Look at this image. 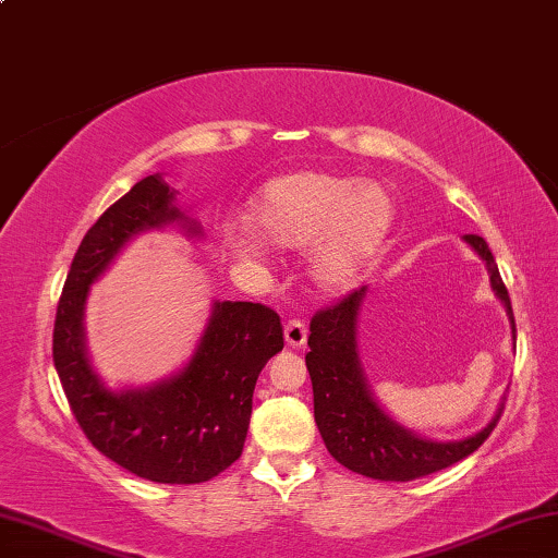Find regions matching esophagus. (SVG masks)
I'll return each mask as SVG.
<instances>
[{"mask_svg": "<svg viewBox=\"0 0 558 558\" xmlns=\"http://www.w3.org/2000/svg\"><path fill=\"white\" fill-rule=\"evenodd\" d=\"M286 342L292 349H298V347H302V344L307 342V327H305V323H302V319H288V325H286Z\"/></svg>", "mask_w": 558, "mask_h": 558, "instance_id": "34e87169", "label": "esophagus"}]
</instances>
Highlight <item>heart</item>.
<instances>
[{"mask_svg": "<svg viewBox=\"0 0 558 558\" xmlns=\"http://www.w3.org/2000/svg\"><path fill=\"white\" fill-rule=\"evenodd\" d=\"M396 221L389 189L359 177L298 169L260 186L248 206L251 231L270 248L307 250V276L319 290L356 286L379 260ZM235 233L226 251L239 260H258L260 243Z\"/></svg>", "mask_w": 558, "mask_h": 558, "instance_id": "b5f03b06", "label": "heart"}]
</instances>
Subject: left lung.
Returning a JSON list of instances; mask_svg holds the SVG:
<instances>
[{
  "label": "left lung",
  "instance_id": "8db88e82",
  "mask_svg": "<svg viewBox=\"0 0 558 558\" xmlns=\"http://www.w3.org/2000/svg\"><path fill=\"white\" fill-rule=\"evenodd\" d=\"M472 251L485 260L495 295L502 300L512 339L517 342V327L512 302L499 278L493 251L483 235H462ZM366 298V286L349 292L337 305H329L313 317L305 364L313 379L315 423L325 446L339 465L359 472L364 477L384 480V483H409V480L430 475L450 468L475 452L495 430L505 403H499L497 415L475 436L462 440H430L415 436L386 413L366 384V376L356 354V323L359 310Z\"/></svg>",
  "mask_w": 558,
  "mask_h": 558
}]
</instances>
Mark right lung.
<instances>
[{"instance_id":"obj_1","label":"right lung","mask_w":558,"mask_h":558,"mask_svg":"<svg viewBox=\"0 0 558 558\" xmlns=\"http://www.w3.org/2000/svg\"><path fill=\"white\" fill-rule=\"evenodd\" d=\"M174 196L162 174H149L83 235L56 310L53 364L75 421L102 456L153 483L196 485L241 458L258 374L282 349L276 310L216 300L184 369L145 389L110 391L93 372L83 332L90 286L128 241L169 223L202 235Z\"/></svg>"}]
</instances>
